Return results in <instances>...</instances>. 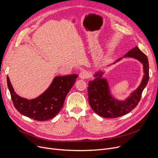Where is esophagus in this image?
Here are the masks:
<instances>
[{
	"label": "esophagus",
	"instance_id": "obj_1",
	"mask_svg": "<svg viewBox=\"0 0 158 158\" xmlns=\"http://www.w3.org/2000/svg\"><path fill=\"white\" fill-rule=\"evenodd\" d=\"M88 72L86 71V70H82L79 73V77L82 79H86L87 77H88Z\"/></svg>",
	"mask_w": 158,
	"mask_h": 158
}]
</instances>
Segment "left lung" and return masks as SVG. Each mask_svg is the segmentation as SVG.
Listing matches in <instances>:
<instances>
[{
  "mask_svg": "<svg viewBox=\"0 0 158 158\" xmlns=\"http://www.w3.org/2000/svg\"><path fill=\"white\" fill-rule=\"evenodd\" d=\"M133 57L142 63L143 77L136 90L124 101H119L111 94L109 83L102 77L104 72L99 70L94 76V80L88 82V95L89 104L94 112L104 118H117L131 112L140 101L143 90L149 79L148 61L146 55L136 46L129 51L123 57H120L113 64L121 60L123 57Z\"/></svg>",
  "mask_w": 158,
  "mask_h": 158,
  "instance_id": "1",
  "label": "left lung"
}]
</instances>
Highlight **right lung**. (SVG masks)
Returning a JSON list of instances; mask_svg holds the SVG:
<instances>
[{"label":"right lung","instance_id":"obj_1","mask_svg":"<svg viewBox=\"0 0 158 158\" xmlns=\"http://www.w3.org/2000/svg\"><path fill=\"white\" fill-rule=\"evenodd\" d=\"M78 77L77 74L56 76L49 87L38 97L29 100L15 93L9 77H7L9 89L14 106L22 114L38 121L54 118L63 106L66 95Z\"/></svg>","mask_w":158,"mask_h":158}]
</instances>
